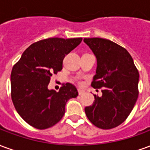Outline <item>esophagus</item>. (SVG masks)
<instances>
[{
    "mask_svg": "<svg viewBox=\"0 0 150 150\" xmlns=\"http://www.w3.org/2000/svg\"><path fill=\"white\" fill-rule=\"evenodd\" d=\"M78 92H79V96H81V95L84 94L85 91L84 90H82V89H79Z\"/></svg>",
    "mask_w": 150,
    "mask_h": 150,
    "instance_id": "34e87169",
    "label": "esophagus"
}]
</instances>
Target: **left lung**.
Segmentation results:
<instances>
[{"instance_id":"left-lung-1","label":"left lung","mask_w":150,"mask_h":150,"mask_svg":"<svg viewBox=\"0 0 150 150\" xmlns=\"http://www.w3.org/2000/svg\"><path fill=\"white\" fill-rule=\"evenodd\" d=\"M84 42L96 58V74L91 87L104 88L102 96L94 95L85 108L88 120L100 129H110L122 124L138 97L139 73L129 53L110 40L91 38Z\"/></svg>"}]
</instances>
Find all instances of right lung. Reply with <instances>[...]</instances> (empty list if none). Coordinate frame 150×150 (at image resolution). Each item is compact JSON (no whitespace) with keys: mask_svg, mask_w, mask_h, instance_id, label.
<instances>
[{"mask_svg":"<svg viewBox=\"0 0 150 150\" xmlns=\"http://www.w3.org/2000/svg\"><path fill=\"white\" fill-rule=\"evenodd\" d=\"M82 38H51L33 43L12 69L11 97L15 109L25 121L38 129L59 122L67 102L77 97L75 86L67 83L58 92L48 89L52 74L62 69V61L78 46Z\"/></svg>","mask_w":150,"mask_h":150,"instance_id":"right-lung-1","label":"right lung"}]
</instances>
